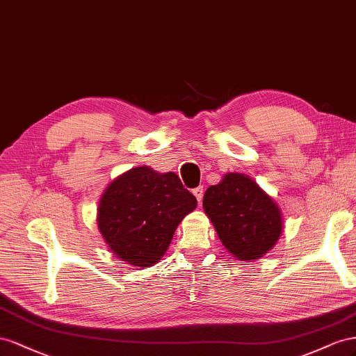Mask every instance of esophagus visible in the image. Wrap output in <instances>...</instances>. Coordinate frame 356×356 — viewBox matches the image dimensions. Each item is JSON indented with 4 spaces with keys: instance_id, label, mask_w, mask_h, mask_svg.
I'll list each match as a JSON object with an SVG mask.
<instances>
[{
    "instance_id": "esophagus-1",
    "label": "esophagus",
    "mask_w": 356,
    "mask_h": 356,
    "mask_svg": "<svg viewBox=\"0 0 356 356\" xmlns=\"http://www.w3.org/2000/svg\"><path fill=\"white\" fill-rule=\"evenodd\" d=\"M192 194L195 195L198 202H201L202 201V195H204V189H202V186H198V188H195L194 191H192Z\"/></svg>"
}]
</instances>
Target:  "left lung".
Returning <instances> with one entry per match:
<instances>
[{
	"label": "left lung",
	"mask_w": 356,
	"mask_h": 356,
	"mask_svg": "<svg viewBox=\"0 0 356 356\" xmlns=\"http://www.w3.org/2000/svg\"><path fill=\"white\" fill-rule=\"evenodd\" d=\"M202 207L223 248L240 261L259 259L282 236L277 202L246 175L227 172L206 191Z\"/></svg>",
	"instance_id": "8db88e82"
}]
</instances>
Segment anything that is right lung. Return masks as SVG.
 Instances as JSON below:
<instances>
[{
    "label": "right lung",
    "mask_w": 356,
    "mask_h": 356,
    "mask_svg": "<svg viewBox=\"0 0 356 356\" xmlns=\"http://www.w3.org/2000/svg\"><path fill=\"white\" fill-rule=\"evenodd\" d=\"M197 198L176 172L147 165L118 176L101 195L97 225L110 252L137 268H149L164 257L175 231Z\"/></svg>",
    "instance_id": "right-lung-1"
}]
</instances>
